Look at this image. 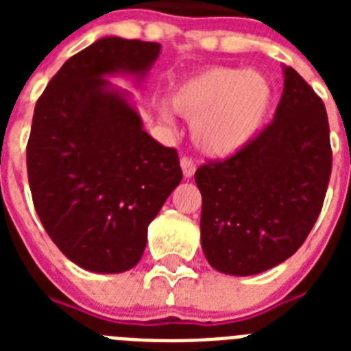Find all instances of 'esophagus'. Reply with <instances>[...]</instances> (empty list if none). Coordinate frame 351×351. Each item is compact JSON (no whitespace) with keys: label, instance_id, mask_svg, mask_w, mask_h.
Listing matches in <instances>:
<instances>
[{"label":"esophagus","instance_id":"1","mask_svg":"<svg viewBox=\"0 0 351 351\" xmlns=\"http://www.w3.org/2000/svg\"><path fill=\"white\" fill-rule=\"evenodd\" d=\"M181 169L182 173H184V178H191L197 170V165H195V161L191 160L190 156H182L181 158Z\"/></svg>","mask_w":351,"mask_h":351}]
</instances>
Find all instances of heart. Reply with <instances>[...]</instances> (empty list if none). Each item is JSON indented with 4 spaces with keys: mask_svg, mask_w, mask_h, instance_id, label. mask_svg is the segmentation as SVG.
<instances>
[{
    "mask_svg": "<svg viewBox=\"0 0 351 351\" xmlns=\"http://www.w3.org/2000/svg\"><path fill=\"white\" fill-rule=\"evenodd\" d=\"M173 110L193 121V138L204 153L226 156L262 128L272 104V86L258 71L210 68L182 80L170 95ZM169 121V114L161 112Z\"/></svg>",
    "mask_w": 351,
    "mask_h": 351,
    "instance_id": "obj_1",
    "label": "heart"
}]
</instances>
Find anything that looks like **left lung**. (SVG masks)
Masks as SVG:
<instances>
[{
  "label": "left lung",
  "instance_id": "8db88e82",
  "mask_svg": "<svg viewBox=\"0 0 351 351\" xmlns=\"http://www.w3.org/2000/svg\"><path fill=\"white\" fill-rule=\"evenodd\" d=\"M332 170L327 110L291 66L274 119L225 160L195 172L200 235L216 271L251 276L290 258L324 207Z\"/></svg>",
  "mask_w": 351,
  "mask_h": 351
}]
</instances>
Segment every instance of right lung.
Here are the masks:
<instances>
[{
	"mask_svg": "<svg viewBox=\"0 0 351 351\" xmlns=\"http://www.w3.org/2000/svg\"><path fill=\"white\" fill-rule=\"evenodd\" d=\"M160 43L107 36L71 56L36 101L26 147L36 214L66 258L93 272L137 265L182 170L178 151L142 130L105 75L142 77Z\"/></svg>",
	"mask_w": 351,
	"mask_h": 351,
	"instance_id": "obj_1",
	"label": "right lung"
}]
</instances>
